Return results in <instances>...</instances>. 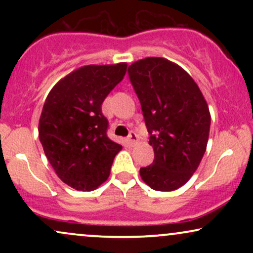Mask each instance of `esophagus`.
Here are the masks:
<instances>
[{"mask_svg":"<svg viewBox=\"0 0 253 253\" xmlns=\"http://www.w3.org/2000/svg\"><path fill=\"white\" fill-rule=\"evenodd\" d=\"M136 140H138V136H136L135 132H129V135L128 138H127V141H128L129 145H134L136 143Z\"/></svg>","mask_w":253,"mask_h":253,"instance_id":"34e87169","label":"esophagus"}]
</instances>
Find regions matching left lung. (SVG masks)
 <instances>
[{"instance_id":"left-lung-1","label":"left lung","mask_w":253,"mask_h":253,"mask_svg":"<svg viewBox=\"0 0 253 253\" xmlns=\"http://www.w3.org/2000/svg\"><path fill=\"white\" fill-rule=\"evenodd\" d=\"M141 104L153 163L141 179L153 190L172 191L185 184L200 165L208 143L211 114L195 81L177 64L159 57L128 66Z\"/></svg>"}]
</instances>
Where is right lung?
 Instances as JSON below:
<instances>
[{"mask_svg":"<svg viewBox=\"0 0 253 253\" xmlns=\"http://www.w3.org/2000/svg\"><path fill=\"white\" fill-rule=\"evenodd\" d=\"M126 69V63L82 66L62 78L46 97L40 143L58 177L74 189H96L123 149L107 135L108 120L101 106Z\"/></svg>","mask_w":253,"mask_h":253,"instance_id":"right-lung-1","label":"right lung"}]
</instances>
